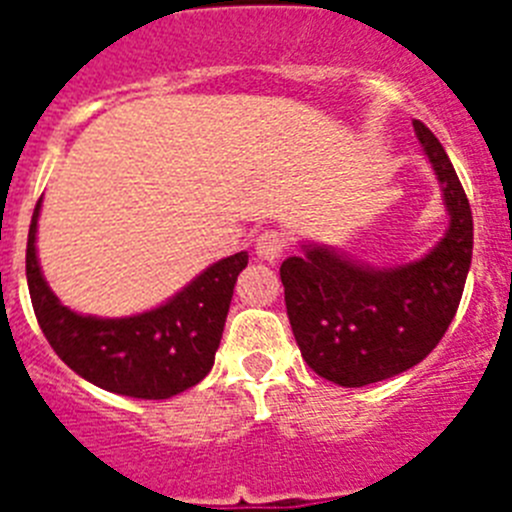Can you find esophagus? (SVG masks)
I'll return each mask as SVG.
<instances>
[{"label": "esophagus", "mask_w": 512, "mask_h": 512, "mask_svg": "<svg viewBox=\"0 0 512 512\" xmlns=\"http://www.w3.org/2000/svg\"><path fill=\"white\" fill-rule=\"evenodd\" d=\"M287 248V235L279 233V230H264V233L256 238V256L264 261L279 259Z\"/></svg>", "instance_id": "34e87169"}]
</instances>
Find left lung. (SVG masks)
I'll return each mask as SVG.
<instances>
[{
	"label": "left lung",
	"mask_w": 512,
	"mask_h": 512,
	"mask_svg": "<svg viewBox=\"0 0 512 512\" xmlns=\"http://www.w3.org/2000/svg\"><path fill=\"white\" fill-rule=\"evenodd\" d=\"M441 182L449 230L410 264L372 269L328 246H302L282 264L292 333L312 372L364 387L408 372L431 354L459 307L472 264V210L436 135L413 120Z\"/></svg>",
	"instance_id": "obj_1"
}]
</instances>
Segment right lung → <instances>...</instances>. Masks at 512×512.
Segmentation results:
<instances>
[{
    "label": "right lung",
    "instance_id": "obj_1",
    "mask_svg": "<svg viewBox=\"0 0 512 512\" xmlns=\"http://www.w3.org/2000/svg\"><path fill=\"white\" fill-rule=\"evenodd\" d=\"M40 202L27 233L25 271L35 318L51 348L79 377L115 395L166 400L207 377L223 338L233 287L248 253L207 266L156 310L130 318H94L61 305L35 253Z\"/></svg>",
    "mask_w": 512,
    "mask_h": 512
}]
</instances>
